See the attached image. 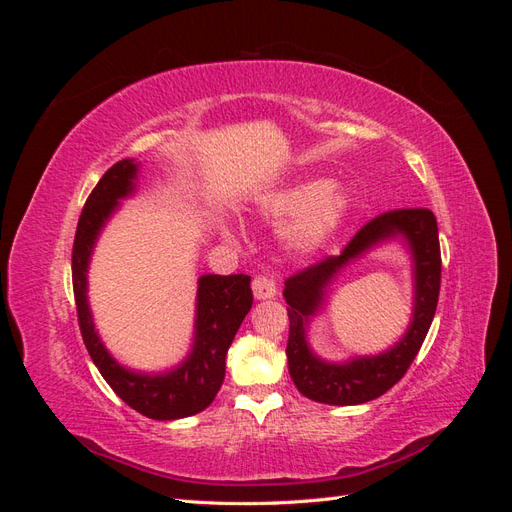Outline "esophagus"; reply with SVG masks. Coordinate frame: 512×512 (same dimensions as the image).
<instances>
[{"mask_svg": "<svg viewBox=\"0 0 512 512\" xmlns=\"http://www.w3.org/2000/svg\"><path fill=\"white\" fill-rule=\"evenodd\" d=\"M252 290H254V297L265 301V299H273L277 294V286L275 280L269 275H256L252 280Z\"/></svg>", "mask_w": 512, "mask_h": 512, "instance_id": "1", "label": "esophagus"}]
</instances>
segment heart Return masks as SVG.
<instances>
[{
  "label": "heart",
  "mask_w": 512,
  "mask_h": 512,
  "mask_svg": "<svg viewBox=\"0 0 512 512\" xmlns=\"http://www.w3.org/2000/svg\"><path fill=\"white\" fill-rule=\"evenodd\" d=\"M348 209V194L320 179L303 181L265 200V213L273 222L297 224L290 230V243L301 252H312L327 241Z\"/></svg>",
  "instance_id": "b5f03b06"
}]
</instances>
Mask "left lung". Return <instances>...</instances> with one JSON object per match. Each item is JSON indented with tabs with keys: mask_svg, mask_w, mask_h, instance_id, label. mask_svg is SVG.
I'll use <instances>...</instances> for the list:
<instances>
[{
	"mask_svg": "<svg viewBox=\"0 0 512 512\" xmlns=\"http://www.w3.org/2000/svg\"><path fill=\"white\" fill-rule=\"evenodd\" d=\"M393 234H404L413 247L417 301L413 324L405 339L389 353L342 366L324 364L304 342V324L321 302L330 277L371 244ZM442 256L436 215L429 209H393L376 215L350 239L339 256H324L286 280L284 297L290 318L288 371L299 393L329 406H356L376 399L397 384L421 350L440 297Z\"/></svg>",
	"mask_w": 512,
	"mask_h": 512,
	"instance_id": "obj_1",
	"label": "left lung"
}]
</instances>
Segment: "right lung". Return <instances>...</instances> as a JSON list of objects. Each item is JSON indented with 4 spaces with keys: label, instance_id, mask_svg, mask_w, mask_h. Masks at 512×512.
I'll return each instance as SVG.
<instances>
[{
    "label": "right lung",
    "instance_id": "right-lung-1",
    "mask_svg": "<svg viewBox=\"0 0 512 512\" xmlns=\"http://www.w3.org/2000/svg\"><path fill=\"white\" fill-rule=\"evenodd\" d=\"M136 164L123 160L111 166L91 190L81 211L72 245V288L76 316L91 361L100 369L108 386L126 404L156 421H173L203 412L218 395L226 374V352L243 318L252 307L250 275H203L198 280L196 339L188 361L170 374L143 376L123 369L111 359L94 331L87 305V262L91 247L117 200L134 190Z\"/></svg>",
    "mask_w": 512,
    "mask_h": 512
}]
</instances>
